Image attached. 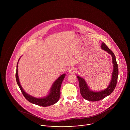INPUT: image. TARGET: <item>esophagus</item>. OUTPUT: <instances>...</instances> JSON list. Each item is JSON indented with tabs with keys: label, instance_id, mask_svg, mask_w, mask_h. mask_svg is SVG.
<instances>
[{
	"label": "esophagus",
	"instance_id": "34e87169",
	"mask_svg": "<svg viewBox=\"0 0 130 130\" xmlns=\"http://www.w3.org/2000/svg\"><path fill=\"white\" fill-rule=\"evenodd\" d=\"M75 72H76V69L74 67H72L69 70V73L70 74H74L75 73Z\"/></svg>",
	"mask_w": 130,
	"mask_h": 130
}]
</instances>
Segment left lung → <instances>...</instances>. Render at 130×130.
<instances>
[{
    "instance_id": "left-lung-1",
    "label": "left lung",
    "mask_w": 130,
    "mask_h": 130,
    "mask_svg": "<svg viewBox=\"0 0 130 130\" xmlns=\"http://www.w3.org/2000/svg\"><path fill=\"white\" fill-rule=\"evenodd\" d=\"M101 48L110 54L112 58L113 70L112 74L111 82H110V84L108 87L105 89V90L99 92H94L91 91L89 90L84 79L79 76H77L78 80L79 81L81 95L84 99L90 101H99L110 95L115 90L118 82V67L115 55L112 51L104 43H102Z\"/></svg>"
}]
</instances>
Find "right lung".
I'll use <instances>...</instances> for the list:
<instances>
[{
  "mask_svg": "<svg viewBox=\"0 0 130 130\" xmlns=\"http://www.w3.org/2000/svg\"><path fill=\"white\" fill-rule=\"evenodd\" d=\"M18 62L17 66V71L15 73V77L17 83L23 95L25 97V99L31 103L39 105L42 107H47L51 105H53L56 103L59 99L60 95V87L62 84V81L65 77V74H63L60 76L57 80L54 82L53 86L51 88L49 94L46 98L43 99H37L34 98L30 95L29 94L26 93L23 90L21 86L19 81L18 76Z\"/></svg>",
  "mask_w": 130,
  "mask_h": 130,
  "instance_id": "add662e5",
  "label": "right lung"
}]
</instances>
